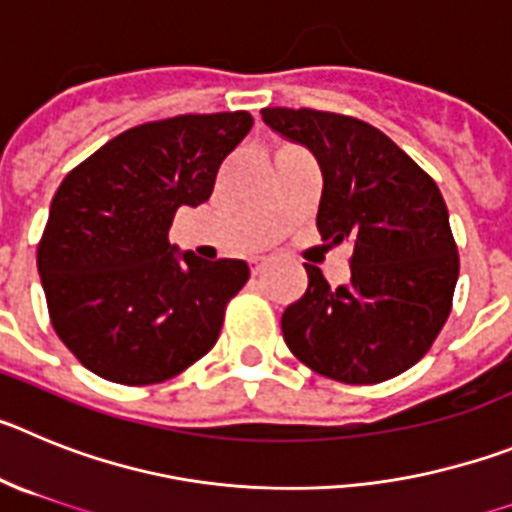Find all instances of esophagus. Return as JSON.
Here are the masks:
<instances>
[{
	"label": "esophagus",
	"instance_id": "34e87169",
	"mask_svg": "<svg viewBox=\"0 0 512 512\" xmlns=\"http://www.w3.org/2000/svg\"><path fill=\"white\" fill-rule=\"evenodd\" d=\"M267 265V260H262V257H257V260H252L250 262V267H252V275H260L262 273V267Z\"/></svg>",
	"mask_w": 512,
	"mask_h": 512
}]
</instances>
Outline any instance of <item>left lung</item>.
Instances as JSON below:
<instances>
[{"label":"left lung","instance_id":"obj_1","mask_svg":"<svg viewBox=\"0 0 512 512\" xmlns=\"http://www.w3.org/2000/svg\"><path fill=\"white\" fill-rule=\"evenodd\" d=\"M275 132L316 155V227L352 245V280L331 288L306 265L308 290L283 313L288 349L319 375L375 385L413 367L451 313L459 252L434 178L385 132L347 114L265 107Z\"/></svg>","mask_w":512,"mask_h":512}]
</instances>
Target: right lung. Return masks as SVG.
<instances>
[{"mask_svg":"<svg viewBox=\"0 0 512 512\" xmlns=\"http://www.w3.org/2000/svg\"><path fill=\"white\" fill-rule=\"evenodd\" d=\"M250 127L247 112L137 124L63 178L38 270L50 324L86 370L119 385H155L214 347L250 267L178 257L168 232L181 206L209 201Z\"/></svg>","mask_w":512,"mask_h":512,"instance_id":"right-lung-1","label":"right lung"}]
</instances>
